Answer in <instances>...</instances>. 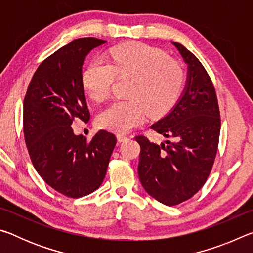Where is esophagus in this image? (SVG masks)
<instances>
[{
	"label": "esophagus",
	"instance_id": "1",
	"mask_svg": "<svg viewBox=\"0 0 253 253\" xmlns=\"http://www.w3.org/2000/svg\"><path fill=\"white\" fill-rule=\"evenodd\" d=\"M117 139L118 142H125V140L128 139V137L124 134H117Z\"/></svg>",
	"mask_w": 253,
	"mask_h": 253
}]
</instances>
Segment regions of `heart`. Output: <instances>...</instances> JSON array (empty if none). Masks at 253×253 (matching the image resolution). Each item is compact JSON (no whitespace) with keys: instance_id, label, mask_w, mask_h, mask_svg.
Wrapping results in <instances>:
<instances>
[{"instance_id":"heart-1","label":"heart","mask_w":253,"mask_h":253,"mask_svg":"<svg viewBox=\"0 0 253 253\" xmlns=\"http://www.w3.org/2000/svg\"><path fill=\"white\" fill-rule=\"evenodd\" d=\"M108 61L96 59L83 75V85L93 101L109 98L116 76L130 79L127 99L117 100L98 117L107 129L125 132L149 117L168 113L185 84L183 66L163 51L139 42L121 44L109 51Z\"/></svg>"}]
</instances>
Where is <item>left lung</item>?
Instances as JSON below:
<instances>
[{"mask_svg":"<svg viewBox=\"0 0 253 253\" xmlns=\"http://www.w3.org/2000/svg\"><path fill=\"white\" fill-rule=\"evenodd\" d=\"M173 43L188 66L187 83L174 108L151 126L169 139L155 144L143 135L135 137L140 146V183L149 195L169 207L191 199L207 182L221 129L211 78L193 53Z\"/></svg>","mask_w":253,"mask_h":253,"instance_id":"left-lung-1","label":"left lung"}]
</instances>
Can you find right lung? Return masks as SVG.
<instances>
[{"mask_svg": "<svg viewBox=\"0 0 253 253\" xmlns=\"http://www.w3.org/2000/svg\"><path fill=\"white\" fill-rule=\"evenodd\" d=\"M104 43L80 38L55 51L38 67L24 97V139L34 169L49 186L72 199L101 185L117 143L113 132L99 130L88 140L71 127L76 118H90L83 65L85 55Z\"/></svg>", "mask_w": 253, "mask_h": 253, "instance_id": "right-lung-1", "label": "right lung"}]
</instances>
